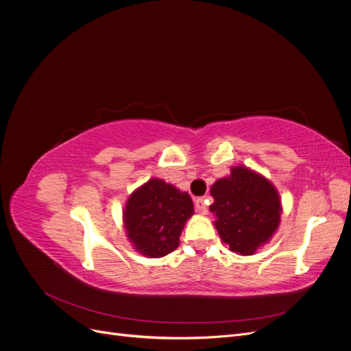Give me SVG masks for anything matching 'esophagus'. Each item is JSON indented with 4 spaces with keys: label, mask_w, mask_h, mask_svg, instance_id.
<instances>
[{
    "label": "esophagus",
    "mask_w": 351,
    "mask_h": 351,
    "mask_svg": "<svg viewBox=\"0 0 351 351\" xmlns=\"http://www.w3.org/2000/svg\"><path fill=\"white\" fill-rule=\"evenodd\" d=\"M195 208H196V212H199V214L205 215L208 212V206H206V200L205 197H197L195 200Z\"/></svg>",
    "instance_id": "esophagus-1"
}]
</instances>
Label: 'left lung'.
<instances>
[{
  "label": "left lung",
  "instance_id": "8db88e82",
  "mask_svg": "<svg viewBox=\"0 0 351 351\" xmlns=\"http://www.w3.org/2000/svg\"><path fill=\"white\" fill-rule=\"evenodd\" d=\"M215 228L231 252L253 254L280 226L281 200L269 180L246 167L231 168L228 177L212 184Z\"/></svg>",
  "mask_w": 351,
  "mask_h": 351
}]
</instances>
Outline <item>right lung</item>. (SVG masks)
<instances>
[{
    "label": "right lung",
    "instance_id": "add662e5",
    "mask_svg": "<svg viewBox=\"0 0 351 351\" xmlns=\"http://www.w3.org/2000/svg\"><path fill=\"white\" fill-rule=\"evenodd\" d=\"M193 214L189 193L151 178L130 195L123 221L134 250L147 258H162L178 247L180 234Z\"/></svg>",
    "mask_w": 351,
    "mask_h": 351
}]
</instances>
